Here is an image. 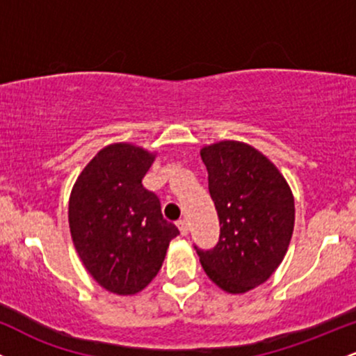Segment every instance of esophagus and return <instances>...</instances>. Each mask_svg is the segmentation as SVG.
<instances>
[{"instance_id":"34e87169","label":"esophagus","mask_w":356,"mask_h":356,"mask_svg":"<svg viewBox=\"0 0 356 356\" xmlns=\"http://www.w3.org/2000/svg\"><path fill=\"white\" fill-rule=\"evenodd\" d=\"M177 227H179V231H181L182 236L189 234V222H187V219L177 220Z\"/></svg>"}]
</instances>
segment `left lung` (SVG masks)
<instances>
[{
  "label": "left lung",
  "mask_w": 356,
  "mask_h": 356,
  "mask_svg": "<svg viewBox=\"0 0 356 356\" xmlns=\"http://www.w3.org/2000/svg\"><path fill=\"white\" fill-rule=\"evenodd\" d=\"M201 159L220 234L214 249L195 251L212 283L241 295L268 281L283 261L295 227V197L277 167L244 142L206 145Z\"/></svg>",
  "instance_id": "8db88e82"
}]
</instances>
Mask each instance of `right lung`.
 Segmentation results:
<instances>
[{
	"instance_id": "obj_1",
	"label": "right lung",
	"mask_w": 356,
	"mask_h": 356,
	"mask_svg": "<svg viewBox=\"0 0 356 356\" xmlns=\"http://www.w3.org/2000/svg\"><path fill=\"white\" fill-rule=\"evenodd\" d=\"M155 152L127 142L97 152L73 184L68 222L73 244L93 280L110 293L137 295L157 276L170 239L161 202L142 186Z\"/></svg>"
}]
</instances>
